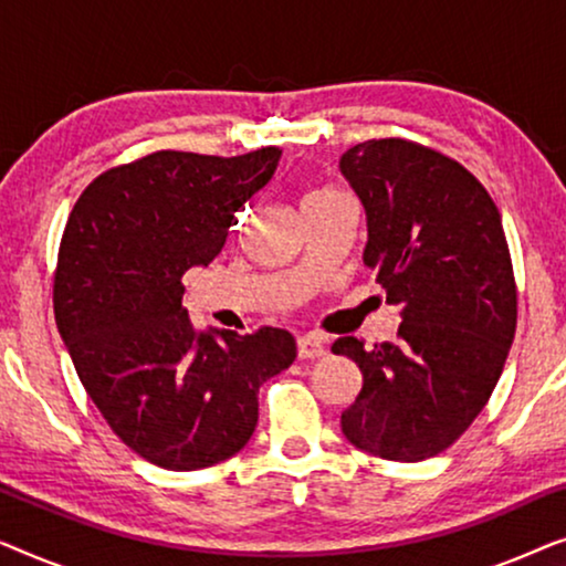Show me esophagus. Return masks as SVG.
I'll use <instances>...</instances> for the list:
<instances>
[{
  "instance_id": "obj_1",
  "label": "esophagus",
  "mask_w": 566,
  "mask_h": 566,
  "mask_svg": "<svg viewBox=\"0 0 566 566\" xmlns=\"http://www.w3.org/2000/svg\"><path fill=\"white\" fill-rule=\"evenodd\" d=\"M324 355H327V345H324L319 337H312V335L298 337V358L301 360H316V358H324Z\"/></svg>"
}]
</instances>
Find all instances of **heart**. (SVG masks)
<instances>
[{"mask_svg":"<svg viewBox=\"0 0 566 566\" xmlns=\"http://www.w3.org/2000/svg\"><path fill=\"white\" fill-rule=\"evenodd\" d=\"M324 192H335V190H316V192H312V196H306V198H314V196H324Z\"/></svg>","mask_w":566,"mask_h":566,"instance_id":"obj_1","label":"heart"}]
</instances>
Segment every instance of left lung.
I'll use <instances>...</instances> for the list:
<instances>
[{
	"mask_svg": "<svg viewBox=\"0 0 566 566\" xmlns=\"http://www.w3.org/2000/svg\"><path fill=\"white\" fill-rule=\"evenodd\" d=\"M339 169L366 211L363 265L401 316L397 343L332 345L363 374L339 422L355 448L378 459H430L482 412L515 337L500 211L459 161L405 138L353 146Z\"/></svg>",
	"mask_w": 566,
	"mask_h": 566,
	"instance_id": "left-lung-1",
	"label": "left lung"
}]
</instances>
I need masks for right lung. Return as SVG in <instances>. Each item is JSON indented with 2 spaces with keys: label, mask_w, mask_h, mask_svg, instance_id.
<instances>
[{
  "label": "right lung",
  "mask_w": 566,
  "mask_h": 566,
  "mask_svg": "<svg viewBox=\"0 0 566 566\" xmlns=\"http://www.w3.org/2000/svg\"><path fill=\"white\" fill-rule=\"evenodd\" d=\"M281 154L157 151L107 169L69 213L53 277L59 335L115 436L161 469L242 451L260 386L296 358L291 332L196 329L182 306V275L223 250Z\"/></svg>",
  "instance_id": "right-lung-1"
}]
</instances>
